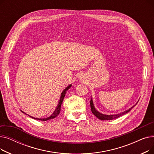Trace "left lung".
<instances>
[{"mask_svg":"<svg viewBox=\"0 0 154 154\" xmlns=\"http://www.w3.org/2000/svg\"><path fill=\"white\" fill-rule=\"evenodd\" d=\"M90 106H91V111L93 113V114L97 117L100 120H112V119H117L118 117H119L120 116H122V115H124L125 114H127V112H128L129 111H130L135 106H134L133 107H132L131 108L129 109L128 110L122 112V113H120V114H117V115H104V114H100V112H99L97 110H96L95 108L94 107V104H93V102H92V100L91 99V102H90Z\"/></svg>","mask_w":154,"mask_h":154,"instance_id":"8db88e82","label":"left lung"}]
</instances>
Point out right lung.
Returning a JSON list of instances; mask_svg holds the SVG:
<instances>
[{"mask_svg": "<svg viewBox=\"0 0 154 154\" xmlns=\"http://www.w3.org/2000/svg\"><path fill=\"white\" fill-rule=\"evenodd\" d=\"M70 87H71V85H69L68 87H67L66 88H65V89L63 90V91L62 92L61 96H60V100H59V103H58V105H57V108L55 109L54 112L53 113V114H52L50 117H48L45 118V119H38V118H34V117H30H30H32V118L34 119L40 120H42V121H46V120H50V119H52L55 118L57 116L60 114V107H61V105H62V102H63V98H64V97H65V95H66L67 91L68 89H69V88H70ZM23 113H24V112H23ZM24 114H26V113H24Z\"/></svg>", "mask_w": 154, "mask_h": 154, "instance_id": "obj_1", "label": "right lung"}]
</instances>
